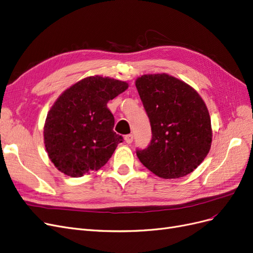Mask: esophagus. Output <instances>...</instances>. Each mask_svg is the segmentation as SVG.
Instances as JSON below:
<instances>
[{
    "label": "esophagus",
    "mask_w": 253,
    "mask_h": 253,
    "mask_svg": "<svg viewBox=\"0 0 253 253\" xmlns=\"http://www.w3.org/2000/svg\"><path fill=\"white\" fill-rule=\"evenodd\" d=\"M133 139H134V136L132 134H128V135H126L125 136V140L127 144H130L133 142Z\"/></svg>",
    "instance_id": "esophagus-1"
}]
</instances>
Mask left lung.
Wrapping results in <instances>:
<instances>
[{"label":"left lung","instance_id":"left-lung-1","mask_svg":"<svg viewBox=\"0 0 253 253\" xmlns=\"http://www.w3.org/2000/svg\"><path fill=\"white\" fill-rule=\"evenodd\" d=\"M136 88L152 127V140L137 157L163 179L194 171L211 146L212 130L207 107L190 85L168 74L138 77Z\"/></svg>","mask_w":253,"mask_h":253}]
</instances>
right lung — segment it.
<instances>
[{
    "instance_id": "add662e5",
    "label": "right lung",
    "mask_w": 253,
    "mask_h": 253,
    "mask_svg": "<svg viewBox=\"0 0 253 253\" xmlns=\"http://www.w3.org/2000/svg\"><path fill=\"white\" fill-rule=\"evenodd\" d=\"M114 78L90 76L67 89L48 112L43 140L50 160L78 178L106 164L124 138L116 134L109 100L127 89Z\"/></svg>"
}]
</instances>
